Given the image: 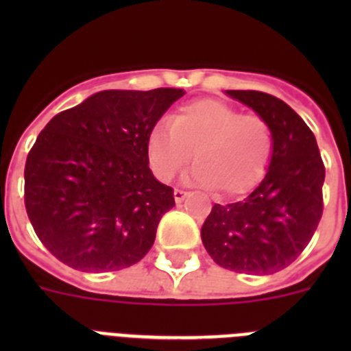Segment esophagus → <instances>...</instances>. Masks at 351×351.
I'll return each instance as SVG.
<instances>
[{
    "mask_svg": "<svg viewBox=\"0 0 351 351\" xmlns=\"http://www.w3.org/2000/svg\"><path fill=\"white\" fill-rule=\"evenodd\" d=\"M184 197H186V191L184 190H181V188H176V190H173V198H176V202H182V200H184Z\"/></svg>",
    "mask_w": 351,
    "mask_h": 351,
    "instance_id": "34e87169",
    "label": "esophagus"
}]
</instances>
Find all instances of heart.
Masks as SVG:
<instances>
[{"label":"heart","instance_id":"b5f03b06","mask_svg":"<svg viewBox=\"0 0 351 351\" xmlns=\"http://www.w3.org/2000/svg\"><path fill=\"white\" fill-rule=\"evenodd\" d=\"M145 149L161 181L176 178L195 151L191 179L223 197H237L253 190L267 172L274 132L260 114H243L221 100L202 98L181 105L170 125L153 126Z\"/></svg>","mask_w":351,"mask_h":351}]
</instances>
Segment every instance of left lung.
<instances>
[{
	"instance_id": "8db88e82",
	"label": "left lung",
	"mask_w": 351,
	"mask_h": 351,
	"mask_svg": "<svg viewBox=\"0 0 351 351\" xmlns=\"http://www.w3.org/2000/svg\"><path fill=\"white\" fill-rule=\"evenodd\" d=\"M226 95L269 121L274 153L253 193L241 202L214 204L202 225V243L228 271L274 274L302 253L320 223L324 161L309 126L283 100L262 91Z\"/></svg>"
}]
</instances>
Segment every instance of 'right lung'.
Returning <instances> with one entry per match:
<instances>
[{
    "label": "right lung",
    "mask_w": 351,
    "mask_h": 351,
    "mask_svg": "<svg viewBox=\"0 0 351 351\" xmlns=\"http://www.w3.org/2000/svg\"><path fill=\"white\" fill-rule=\"evenodd\" d=\"M182 89H108L52 117L24 167V204L42 244L82 272L141 262L173 190L149 169L147 135Z\"/></svg>",
    "instance_id": "obj_1"
}]
</instances>
